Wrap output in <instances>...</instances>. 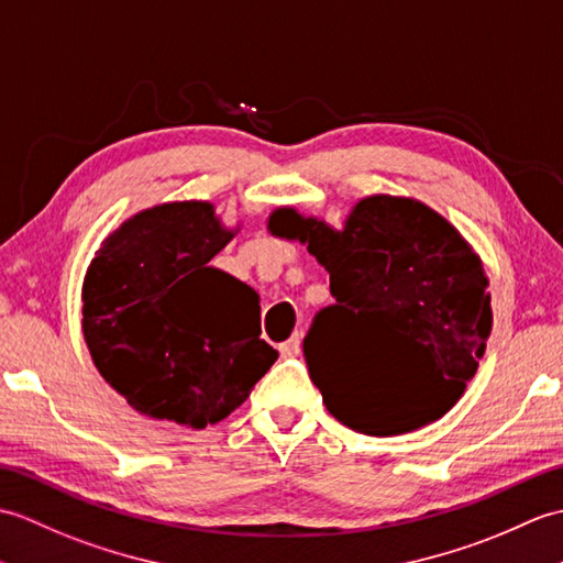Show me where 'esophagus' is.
I'll use <instances>...</instances> for the list:
<instances>
[{"label": "esophagus", "mask_w": 563, "mask_h": 563, "mask_svg": "<svg viewBox=\"0 0 563 563\" xmlns=\"http://www.w3.org/2000/svg\"><path fill=\"white\" fill-rule=\"evenodd\" d=\"M301 340H303V334H301V332H294L291 340H286L284 344H279V354H282L284 358L298 356V354H301Z\"/></svg>", "instance_id": "obj_1"}]
</instances>
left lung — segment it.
<instances>
[{"label": "left lung", "mask_w": 563, "mask_h": 563, "mask_svg": "<svg viewBox=\"0 0 563 563\" xmlns=\"http://www.w3.org/2000/svg\"><path fill=\"white\" fill-rule=\"evenodd\" d=\"M267 231L330 272L336 303L316 316L303 354L336 421L399 435L453 409L494 318L482 260L451 221L419 199L371 195L342 229L279 207Z\"/></svg>", "instance_id": "1"}]
</instances>
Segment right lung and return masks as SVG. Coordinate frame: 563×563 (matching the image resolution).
Returning <instances> with one entry per match:
<instances>
[{"instance_id": "1", "label": "right lung", "mask_w": 563, "mask_h": 563, "mask_svg": "<svg viewBox=\"0 0 563 563\" xmlns=\"http://www.w3.org/2000/svg\"><path fill=\"white\" fill-rule=\"evenodd\" d=\"M239 231L211 202H164L122 221L86 269V346L140 415L205 429L277 361L260 340L257 291L209 267Z\"/></svg>"}]
</instances>
